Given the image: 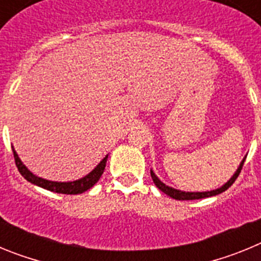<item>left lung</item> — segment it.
Segmentation results:
<instances>
[{
  "instance_id": "1",
  "label": "left lung",
  "mask_w": 261,
  "mask_h": 261,
  "mask_svg": "<svg viewBox=\"0 0 261 261\" xmlns=\"http://www.w3.org/2000/svg\"><path fill=\"white\" fill-rule=\"evenodd\" d=\"M244 161H246V156H244L243 161L241 162L239 167L237 168V171L234 172V175H232V176L230 177L229 180L226 181L222 187H220V188H217V190H213V191H205V192H186V191L175 190V188H172V187L166 186L163 181L159 180L158 176L154 174L153 170H150V174H151V179H153L154 184H155V186L158 187L159 190L162 191L163 193H166V195L170 196V197H172V199H175V200H199V199H204V197H211V196L220 195V193L225 192V191L227 190L229 187H231V184L234 183L235 179L238 177L239 172H241L242 166H243Z\"/></svg>"
}]
</instances>
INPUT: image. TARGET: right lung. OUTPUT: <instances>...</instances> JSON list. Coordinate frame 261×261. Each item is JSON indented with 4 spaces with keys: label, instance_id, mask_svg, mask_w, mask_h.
I'll return each mask as SVG.
<instances>
[{
    "label": "right lung",
    "instance_id": "right-lung-1",
    "mask_svg": "<svg viewBox=\"0 0 261 261\" xmlns=\"http://www.w3.org/2000/svg\"><path fill=\"white\" fill-rule=\"evenodd\" d=\"M13 153H14V159H15V165H17L18 167V171L20 172V175H22L27 181L35 184V186L38 187H41V188H44V190L52 191V192H56V193H64V195H78V193H84L86 192L87 190H90V188H91V187H93L99 179H100V176H102L103 171H105V168H106V163H107V158H108V155H106L105 158H103L98 165H96V167L94 168L93 171L89 172L86 176L78 179V180L52 181V180H47V179H43V177L40 176H36L35 174H32L29 168L23 165V162L20 161L19 156H18L17 151L14 150V147H13Z\"/></svg>",
    "mask_w": 261,
    "mask_h": 261
}]
</instances>
